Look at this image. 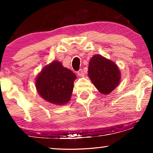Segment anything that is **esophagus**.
Returning <instances> with one entry per match:
<instances>
[{"mask_svg":"<svg viewBox=\"0 0 153 153\" xmlns=\"http://www.w3.org/2000/svg\"><path fill=\"white\" fill-rule=\"evenodd\" d=\"M77 74H78V75L79 76H84V72H83V70H82V69H80L78 72H77Z\"/></svg>","mask_w":153,"mask_h":153,"instance_id":"obj_1","label":"esophagus"}]
</instances>
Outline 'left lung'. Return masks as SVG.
<instances>
[{
  "label": "left lung",
  "mask_w": 153,
  "mask_h": 153,
  "mask_svg": "<svg viewBox=\"0 0 153 153\" xmlns=\"http://www.w3.org/2000/svg\"><path fill=\"white\" fill-rule=\"evenodd\" d=\"M88 74L96 88L104 95L111 93L120 83L121 79L117 65L99 54L91 58Z\"/></svg>",
  "instance_id": "obj_1"
}]
</instances>
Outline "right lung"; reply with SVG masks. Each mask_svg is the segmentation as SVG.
<instances>
[{
	"instance_id": "right-lung-1",
	"label": "right lung",
	"mask_w": 153,
	"mask_h": 153,
	"mask_svg": "<svg viewBox=\"0 0 153 153\" xmlns=\"http://www.w3.org/2000/svg\"><path fill=\"white\" fill-rule=\"evenodd\" d=\"M76 76L72 71L54 60L46 65L35 80L37 93L46 101L64 105L70 100Z\"/></svg>"
}]
</instances>
